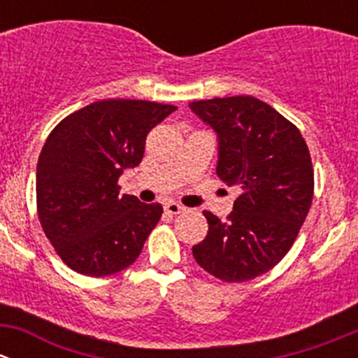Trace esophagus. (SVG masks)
Segmentation results:
<instances>
[{
  "label": "esophagus",
  "instance_id": "esophagus-1",
  "mask_svg": "<svg viewBox=\"0 0 358 358\" xmlns=\"http://www.w3.org/2000/svg\"><path fill=\"white\" fill-rule=\"evenodd\" d=\"M164 211L169 213V215H180L183 211V206L176 204V202H166Z\"/></svg>",
  "mask_w": 358,
  "mask_h": 358
}]
</instances>
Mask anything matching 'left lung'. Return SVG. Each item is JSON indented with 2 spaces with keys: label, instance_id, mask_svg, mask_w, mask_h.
Segmentation results:
<instances>
[{
  "label": "left lung",
  "instance_id": "obj_1",
  "mask_svg": "<svg viewBox=\"0 0 358 358\" xmlns=\"http://www.w3.org/2000/svg\"><path fill=\"white\" fill-rule=\"evenodd\" d=\"M218 135L216 175L239 197L222 222L204 211L208 236L192 248L199 266L223 282H246L287 255L313 199V166L299 129L249 95L189 103Z\"/></svg>",
  "mask_w": 358,
  "mask_h": 358
}]
</instances>
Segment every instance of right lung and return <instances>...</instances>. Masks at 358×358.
Wrapping results in <instances>:
<instances>
[{
  "instance_id": "add662e5",
  "label": "right lung",
  "mask_w": 358,
  "mask_h": 358,
  "mask_svg": "<svg viewBox=\"0 0 358 358\" xmlns=\"http://www.w3.org/2000/svg\"><path fill=\"white\" fill-rule=\"evenodd\" d=\"M175 110L147 100H100L50 133L36 168V202L45 236L69 268L106 277L138 258L162 206L121 196L117 180L140 164L149 131Z\"/></svg>"
}]
</instances>
